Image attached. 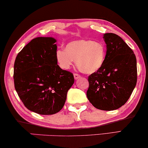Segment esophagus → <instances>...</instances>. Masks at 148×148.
<instances>
[{"instance_id": "1", "label": "esophagus", "mask_w": 148, "mask_h": 148, "mask_svg": "<svg viewBox=\"0 0 148 148\" xmlns=\"http://www.w3.org/2000/svg\"><path fill=\"white\" fill-rule=\"evenodd\" d=\"M74 78H75V80H77V79H78L80 77V75H79V74H77V73H74Z\"/></svg>"}]
</instances>
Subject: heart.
Returning <instances> with one entry per match:
<instances>
[{
    "mask_svg": "<svg viewBox=\"0 0 148 148\" xmlns=\"http://www.w3.org/2000/svg\"><path fill=\"white\" fill-rule=\"evenodd\" d=\"M65 50L56 52V60L62 69H69L76 60L77 66L83 73H94L100 70L106 59V47L102 42L91 40H79L67 44Z\"/></svg>",
    "mask_w": 148,
    "mask_h": 148,
    "instance_id": "obj_1",
    "label": "heart"
}]
</instances>
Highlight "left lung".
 <instances>
[{
    "mask_svg": "<svg viewBox=\"0 0 148 148\" xmlns=\"http://www.w3.org/2000/svg\"><path fill=\"white\" fill-rule=\"evenodd\" d=\"M106 59L102 68L88 77L87 97L95 108L116 110L130 98L137 84L135 54L120 36L107 33Z\"/></svg>",
    "mask_w": 148,
    "mask_h": 148,
    "instance_id": "8db88e82",
    "label": "left lung"
}]
</instances>
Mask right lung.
I'll use <instances>...</instances> for the list:
<instances>
[{"mask_svg":"<svg viewBox=\"0 0 148 148\" xmlns=\"http://www.w3.org/2000/svg\"><path fill=\"white\" fill-rule=\"evenodd\" d=\"M56 40L51 37L32 40L18 53L14 64V84L28 110L54 114L64 106L74 83L72 73L57 64Z\"/></svg>","mask_w":148,"mask_h":148,"instance_id":"add662e5","label":"right lung"}]
</instances>
